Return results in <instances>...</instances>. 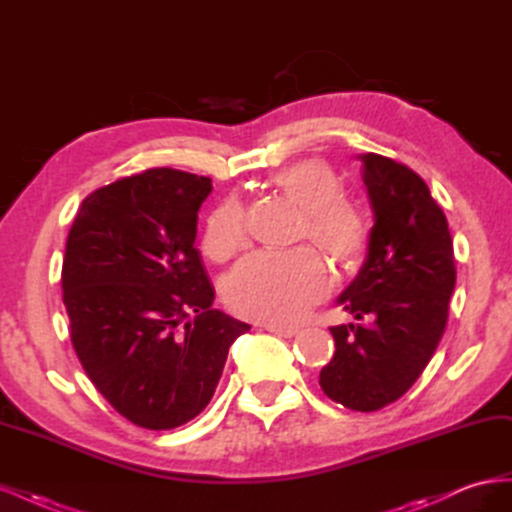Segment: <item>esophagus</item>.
<instances>
[{
    "label": "esophagus",
    "mask_w": 512,
    "mask_h": 512,
    "mask_svg": "<svg viewBox=\"0 0 512 512\" xmlns=\"http://www.w3.org/2000/svg\"><path fill=\"white\" fill-rule=\"evenodd\" d=\"M265 331L277 335V337H294L299 333V329H290V327H277V324H265Z\"/></svg>",
    "instance_id": "1"
}]
</instances>
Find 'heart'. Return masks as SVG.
<instances>
[{
  "label": "heart",
  "mask_w": 512,
  "mask_h": 512,
  "mask_svg": "<svg viewBox=\"0 0 512 512\" xmlns=\"http://www.w3.org/2000/svg\"><path fill=\"white\" fill-rule=\"evenodd\" d=\"M273 185L303 209L301 239H309L342 265L365 252L369 239L365 211L342 194V183L327 164L320 160L290 164L273 177ZM245 239L243 205L237 198H228L209 215L205 254L224 262L241 250ZM329 290V269L312 247L256 252L239 262L224 286L226 301L237 314L271 324L299 322Z\"/></svg>",
  "instance_id": "obj_1"
}]
</instances>
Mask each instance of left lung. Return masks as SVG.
Segmentation results:
<instances>
[{
	"label": "left lung",
	"mask_w": 512,
	"mask_h": 512,
	"mask_svg": "<svg viewBox=\"0 0 512 512\" xmlns=\"http://www.w3.org/2000/svg\"><path fill=\"white\" fill-rule=\"evenodd\" d=\"M359 158L374 226L363 267L337 303L363 322L331 327L335 354L320 386L337 404L374 412L404 395L431 361L457 271L446 215L427 183L378 153Z\"/></svg>",
	"instance_id": "obj_1"
}]
</instances>
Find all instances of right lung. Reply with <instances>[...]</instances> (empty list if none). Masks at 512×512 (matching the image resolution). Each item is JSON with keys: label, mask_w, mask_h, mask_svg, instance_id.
I'll list each match as a JSON object with an SVG mask.
<instances>
[{"label": "right lung", "mask_w": 512, "mask_h": 512, "mask_svg": "<svg viewBox=\"0 0 512 512\" xmlns=\"http://www.w3.org/2000/svg\"><path fill=\"white\" fill-rule=\"evenodd\" d=\"M211 179L149 168L91 192L61 269L70 339L89 380L121 416L175 429L211 401L228 348L250 324L213 309L194 247Z\"/></svg>", "instance_id": "1"}]
</instances>
